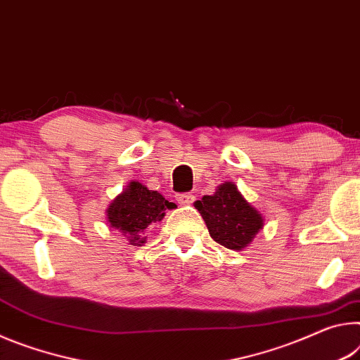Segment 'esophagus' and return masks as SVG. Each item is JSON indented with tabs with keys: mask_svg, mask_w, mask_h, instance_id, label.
I'll return each mask as SVG.
<instances>
[{
	"mask_svg": "<svg viewBox=\"0 0 360 360\" xmlns=\"http://www.w3.org/2000/svg\"><path fill=\"white\" fill-rule=\"evenodd\" d=\"M176 201H179L181 205H190L194 202V196L191 193H184V194H179Z\"/></svg>",
	"mask_w": 360,
	"mask_h": 360,
	"instance_id": "1",
	"label": "esophagus"
}]
</instances>
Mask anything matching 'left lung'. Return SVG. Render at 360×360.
<instances>
[{"label": "left lung", "mask_w": 360, "mask_h": 360, "mask_svg": "<svg viewBox=\"0 0 360 360\" xmlns=\"http://www.w3.org/2000/svg\"><path fill=\"white\" fill-rule=\"evenodd\" d=\"M205 221L210 238L231 250H243L263 229V215L238 190L234 181L217 186L212 196L194 202Z\"/></svg>", "instance_id": "obj_1"}]
</instances>
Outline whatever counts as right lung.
I'll return each instance as SVG.
<instances>
[{"label": "right lung", "instance_id": "1", "mask_svg": "<svg viewBox=\"0 0 360 360\" xmlns=\"http://www.w3.org/2000/svg\"><path fill=\"white\" fill-rule=\"evenodd\" d=\"M175 209L161 193L148 190L140 181H129L122 193L110 202L107 221L111 228L120 231L131 245L143 244L145 229L151 223L161 221L166 210Z\"/></svg>", "mask_w": 360, "mask_h": 360}]
</instances>
